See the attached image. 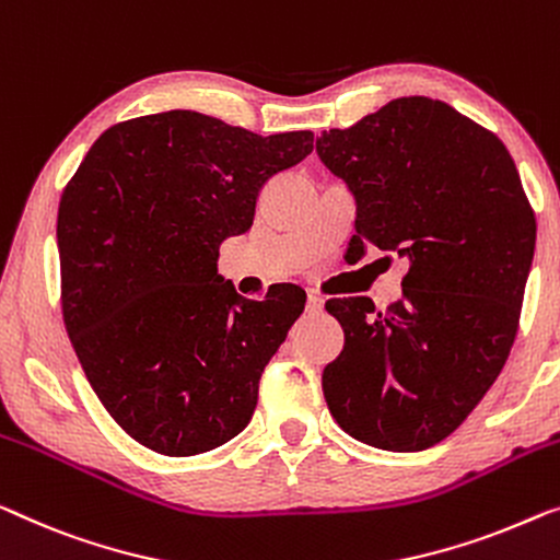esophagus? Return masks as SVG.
Here are the masks:
<instances>
[{
	"label": "esophagus",
	"mask_w": 560,
	"mask_h": 560,
	"mask_svg": "<svg viewBox=\"0 0 560 560\" xmlns=\"http://www.w3.org/2000/svg\"><path fill=\"white\" fill-rule=\"evenodd\" d=\"M306 308L312 314H319L322 308H324V299L316 294V291H308V294H306Z\"/></svg>",
	"instance_id": "1"
}]
</instances>
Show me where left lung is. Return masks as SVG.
I'll return each mask as SVG.
<instances>
[{
  "label": "left lung",
  "instance_id": "1",
  "mask_svg": "<svg viewBox=\"0 0 560 560\" xmlns=\"http://www.w3.org/2000/svg\"><path fill=\"white\" fill-rule=\"evenodd\" d=\"M357 200L354 254L410 261L402 299H329L345 349L322 387L339 428L417 453L460 428L511 354L536 215L495 132L430 97H397L316 138Z\"/></svg>",
  "mask_w": 560,
  "mask_h": 560
}]
</instances>
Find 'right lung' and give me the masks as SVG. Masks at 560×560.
<instances>
[{
	"instance_id": "obj_1",
	"label": "right lung",
	"mask_w": 560,
	"mask_h": 560,
	"mask_svg": "<svg viewBox=\"0 0 560 560\" xmlns=\"http://www.w3.org/2000/svg\"><path fill=\"white\" fill-rule=\"evenodd\" d=\"M312 150V130L264 138L171 110L107 128L65 186V327L100 402L148 450L208 453L252 420L306 294L279 283L244 299L219 277V246L252 229L264 183Z\"/></svg>"
}]
</instances>
